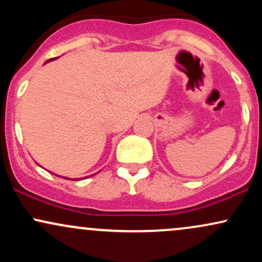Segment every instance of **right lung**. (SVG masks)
Returning <instances> with one entry per match:
<instances>
[{"label": "right lung", "mask_w": 262, "mask_h": 262, "mask_svg": "<svg viewBox=\"0 0 262 262\" xmlns=\"http://www.w3.org/2000/svg\"><path fill=\"white\" fill-rule=\"evenodd\" d=\"M55 59H56V58H53V59H49V60H48V61H52V60H55ZM48 61H47V62H48ZM64 179H66V177H64ZM66 180H68V179H66Z\"/></svg>", "instance_id": "right-lung-1"}]
</instances>
